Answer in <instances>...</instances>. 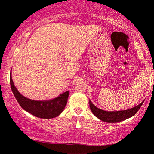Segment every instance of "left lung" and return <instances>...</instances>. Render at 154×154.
I'll return each instance as SVG.
<instances>
[{
  "instance_id": "1",
  "label": "left lung",
  "mask_w": 154,
  "mask_h": 154,
  "mask_svg": "<svg viewBox=\"0 0 154 154\" xmlns=\"http://www.w3.org/2000/svg\"><path fill=\"white\" fill-rule=\"evenodd\" d=\"M144 102V101H143ZM143 102L140 103L136 107L131 108V109H126V110H121V111H112V112H108V111H104L102 109H99L96 107L91 101L89 99V106L90 109L93 114L100 119L101 121H104L107 123H117L121 122V121H124V120L128 119L129 118L132 117L134 116L137 111L139 110L140 107Z\"/></svg>"
}]
</instances>
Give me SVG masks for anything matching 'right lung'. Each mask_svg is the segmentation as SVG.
I'll use <instances>...</instances> for the list:
<instances>
[{
  "label": "right lung",
  "mask_w": 154,
  "mask_h": 154,
  "mask_svg": "<svg viewBox=\"0 0 154 154\" xmlns=\"http://www.w3.org/2000/svg\"><path fill=\"white\" fill-rule=\"evenodd\" d=\"M10 85L14 97L21 107L30 114L40 118H55L63 111L67 104L69 91H66L51 100L35 101L28 99L17 90L10 74Z\"/></svg>",
  "instance_id": "add662e5"
}]
</instances>
